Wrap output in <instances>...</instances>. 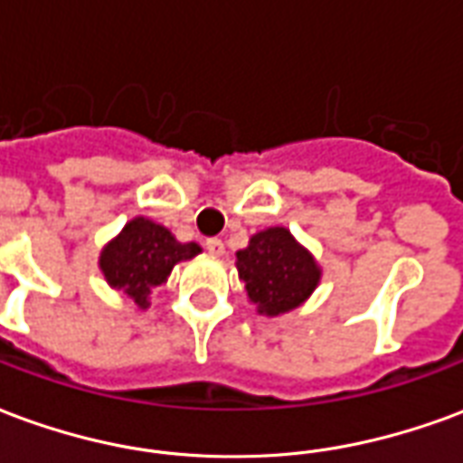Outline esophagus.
I'll return each instance as SVG.
<instances>
[{
  "instance_id": "34e87169",
  "label": "esophagus",
  "mask_w": 463,
  "mask_h": 463,
  "mask_svg": "<svg viewBox=\"0 0 463 463\" xmlns=\"http://www.w3.org/2000/svg\"><path fill=\"white\" fill-rule=\"evenodd\" d=\"M205 250L211 252V255H215V258H221L222 252H225V245H222L221 238H208V241H205Z\"/></svg>"
}]
</instances>
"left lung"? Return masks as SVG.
Segmentation results:
<instances>
[{
	"mask_svg": "<svg viewBox=\"0 0 463 463\" xmlns=\"http://www.w3.org/2000/svg\"><path fill=\"white\" fill-rule=\"evenodd\" d=\"M235 258L248 298L268 317L300 307L320 285V265L288 228L255 232L248 248L235 252Z\"/></svg>",
	"mask_w": 463,
	"mask_h": 463,
	"instance_id": "left-lung-1",
	"label": "left lung"
}]
</instances>
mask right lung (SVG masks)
Segmentation results:
<instances>
[{
	"mask_svg": "<svg viewBox=\"0 0 463 463\" xmlns=\"http://www.w3.org/2000/svg\"><path fill=\"white\" fill-rule=\"evenodd\" d=\"M198 252L201 245L178 242L158 222L133 218L101 250L99 268L114 290H121L138 307H148L151 292L168 280L173 265L191 260Z\"/></svg>",
	"mask_w": 463,
	"mask_h": 463,
	"instance_id": "1",
	"label": "right lung"
}]
</instances>
